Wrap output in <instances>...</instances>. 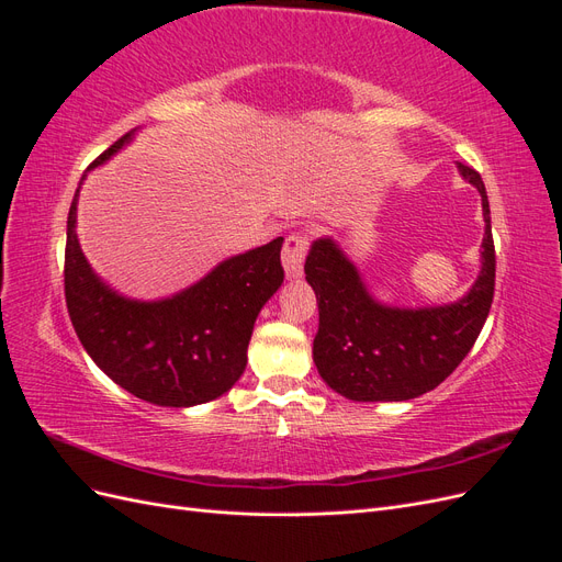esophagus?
<instances>
[{"instance_id":"obj_1","label":"esophagus","mask_w":562,"mask_h":562,"mask_svg":"<svg viewBox=\"0 0 562 562\" xmlns=\"http://www.w3.org/2000/svg\"><path fill=\"white\" fill-rule=\"evenodd\" d=\"M307 236L302 234H291L285 239V246H283V269H285V279L288 281H295L302 277V265H304V255H307Z\"/></svg>"}]
</instances>
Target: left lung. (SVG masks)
Returning a JSON list of instances; mask_svg holds the SVG:
<instances>
[{
    "mask_svg": "<svg viewBox=\"0 0 562 562\" xmlns=\"http://www.w3.org/2000/svg\"><path fill=\"white\" fill-rule=\"evenodd\" d=\"M481 194L485 236L481 271L469 293L434 307H394L370 293L359 267L333 236L310 248L304 274L318 302L314 363L333 391L349 401H411L436 389L471 351L495 295V244L481 176L457 164Z\"/></svg>",
    "mask_w": 562,
    "mask_h": 562,
    "instance_id": "left-lung-1",
    "label": "left lung"
}]
</instances>
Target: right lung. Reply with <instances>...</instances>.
Wrapping results in <instances>:
<instances>
[{
	"label": "right lung",
	"mask_w": 562,
	"mask_h": 562,
	"mask_svg": "<svg viewBox=\"0 0 562 562\" xmlns=\"http://www.w3.org/2000/svg\"><path fill=\"white\" fill-rule=\"evenodd\" d=\"M119 138L91 166L133 143ZM81 176L67 215L65 300L93 363L128 394L164 407L215 401L244 375L255 318L283 283V236L215 265L206 277L161 300L126 297L100 279L77 239Z\"/></svg>",
	"instance_id": "right-lung-1"
}]
</instances>
